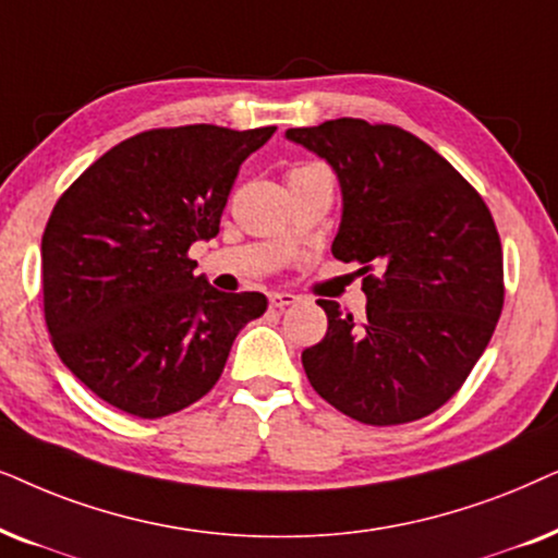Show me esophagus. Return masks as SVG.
I'll return each mask as SVG.
<instances>
[{
	"label": "esophagus",
	"mask_w": 558,
	"mask_h": 558,
	"mask_svg": "<svg viewBox=\"0 0 558 558\" xmlns=\"http://www.w3.org/2000/svg\"><path fill=\"white\" fill-rule=\"evenodd\" d=\"M299 303V295L293 293H270V308H288Z\"/></svg>",
	"instance_id": "obj_1"
}]
</instances>
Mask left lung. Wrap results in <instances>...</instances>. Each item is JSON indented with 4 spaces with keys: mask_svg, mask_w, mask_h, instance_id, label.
<instances>
[{
    "mask_svg": "<svg viewBox=\"0 0 558 558\" xmlns=\"http://www.w3.org/2000/svg\"><path fill=\"white\" fill-rule=\"evenodd\" d=\"M288 140L341 183L331 252L356 263L367 318L318 301L329 329L301 354L308 383L349 418L398 426L462 388L502 314V244L487 204L434 147L396 124L329 119Z\"/></svg>",
    "mask_w": 558,
    "mask_h": 558,
    "instance_id": "1",
    "label": "left lung"
}]
</instances>
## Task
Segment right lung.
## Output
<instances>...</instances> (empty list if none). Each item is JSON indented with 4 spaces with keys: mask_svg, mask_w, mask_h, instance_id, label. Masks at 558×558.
I'll return each mask as SVG.
<instances>
[{
    "mask_svg": "<svg viewBox=\"0 0 558 558\" xmlns=\"http://www.w3.org/2000/svg\"><path fill=\"white\" fill-rule=\"evenodd\" d=\"M275 128L147 130L92 162L43 232V314L63 365L119 411L162 418L204 398L263 293L193 275L240 166Z\"/></svg>",
    "mask_w": 558,
    "mask_h": 558,
    "instance_id": "right-lung-1",
    "label": "right lung"
}]
</instances>
